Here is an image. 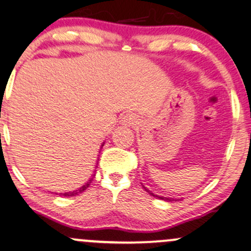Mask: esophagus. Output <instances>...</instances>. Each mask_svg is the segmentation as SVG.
Instances as JSON below:
<instances>
[{
    "mask_svg": "<svg viewBox=\"0 0 251 251\" xmlns=\"http://www.w3.org/2000/svg\"><path fill=\"white\" fill-rule=\"evenodd\" d=\"M138 122H139V119H138V117L135 116V114H133V113H128V114H126L125 117L123 118V120H122V124L123 125H125V126H135L138 124Z\"/></svg>",
    "mask_w": 251,
    "mask_h": 251,
    "instance_id": "34e87169",
    "label": "esophagus"
}]
</instances>
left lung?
<instances>
[{
  "mask_svg": "<svg viewBox=\"0 0 251 251\" xmlns=\"http://www.w3.org/2000/svg\"><path fill=\"white\" fill-rule=\"evenodd\" d=\"M144 189H145V191L146 192H149L150 195H152L153 196V197H157V198H160V200H163V201H176V200H174V198H170V197H163V196H158V195H154V194H152L151 191H150L149 189H146L145 186H143Z\"/></svg>",
  "mask_w": 251,
  "mask_h": 251,
  "instance_id": "obj_1",
  "label": "left lung"
}]
</instances>
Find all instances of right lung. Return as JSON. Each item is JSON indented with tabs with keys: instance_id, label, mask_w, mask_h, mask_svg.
I'll return each instance as SVG.
<instances>
[{
	"instance_id": "right-lung-1",
	"label": "right lung",
	"mask_w": 251,
	"mask_h": 251,
	"mask_svg": "<svg viewBox=\"0 0 251 251\" xmlns=\"http://www.w3.org/2000/svg\"><path fill=\"white\" fill-rule=\"evenodd\" d=\"M91 181H92V179H89L87 183L85 184V185H82L81 188L80 189H77V190H75V191H71V192H65V194H60V196H65V197H71V196H75V195H77V194H81V192H83L85 191L86 189L88 188L89 186V184H91ZM57 195V194H56Z\"/></svg>"
}]
</instances>
